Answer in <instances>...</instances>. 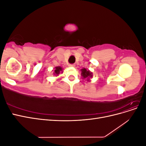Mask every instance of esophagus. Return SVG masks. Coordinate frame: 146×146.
<instances>
[{
	"mask_svg": "<svg viewBox=\"0 0 146 146\" xmlns=\"http://www.w3.org/2000/svg\"><path fill=\"white\" fill-rule=\"evenodd\" d=\"M75 66H76V65H75L74 64H69V67H75Z\"/></svg>",
	"mask_w": 146,
	"mask_h": 146,
	"instance_id": "obj_1",
	"label": "esophagus"
}]
</instances>
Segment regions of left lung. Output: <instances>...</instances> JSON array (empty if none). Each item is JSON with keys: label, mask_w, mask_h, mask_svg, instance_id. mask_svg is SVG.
I'll use <instances>...</instances> for the list:
<instances>
[{"label": "left lung", "mask_w": 146, "mask_h": 146, "mask_svg": "<svg viewBox=\"0 0 146 146\" xmlns=\"http://www.w3.org/2000/svg\"><path fill=\"white\" fill-rule=\"evenodd\" d=\"M81 75L83 77V78H86L88 81H90V78L92 77V73L89 70H87L85 68H83L81 69Z\"/></svg>", "instance_id": "left-lung-1"}]
</instances>
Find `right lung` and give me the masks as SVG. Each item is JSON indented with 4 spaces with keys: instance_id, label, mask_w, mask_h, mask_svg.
<instances>
[{
    "instance_id": "1",
    "label": "right lung",
    "mask_w": 146,
    "mask_h": 146,
    "mask_svg": "<svg viewBox=\"0 0 146 146\" xmlns=\"http://www.w3.org/2000/svg\"><path fill=\"white\" fill-rule=\"evenodd\" d=\"M62 68H61L60 66H56V67L55 68V70H54V75H58L60 73V72H63L62 71Z\"/></svg>"
}]
</instances>
